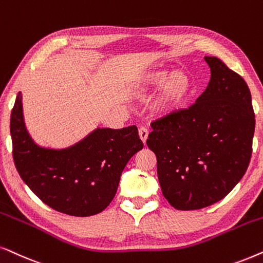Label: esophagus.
<instances>
[{
    "instance_id": "34e87169",
    "label": "esophagus",
    "mask_w": 263,
    "mask_h": 263,
    "mask_svg": "<svg viewBox=\"0 0 263 263\" xmlns=\"http://www.w3.org/2000/svg\"><path fill=\"white\" fill-rule=\"evenodd\" d=\"M139 138L142 139V142L143 143H145L146 142V139H148V135H149V131H148V128H145V127H141L139 128Z\"/></svg>"
}]
</instances>
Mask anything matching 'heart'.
Listing matches in <instances>:
<instances>
[{
	"instance_id": "heart-1",
	"label": "heart",
	"mask_w": 263,
	"mask_h": 263,
	"mask_svg": "<svg viewBox=\"0 0 263 263\" xmlns=\"http://www.w3.org/2000/svg\"><path fill=\"white\" fill-rule=\"evenodd\" d=\"M157 88L154 109L160 115L172 114L184 106L192 91V78L186 71H149L143 73L136 84V92L145 95Z\"/></svg>"
}]
</instances>
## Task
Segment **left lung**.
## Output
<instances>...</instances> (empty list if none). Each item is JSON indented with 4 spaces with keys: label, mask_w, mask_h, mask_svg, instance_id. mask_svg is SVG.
<instances>
[{
    "label": "left lung",
    "mask_w": 263,
    "mask_h": 263,
    "mask_svg": "<svg viewBox=\"0 0 263 263\" xmlns=\"http://www.w3.org/2000/svg\"><path fill=\"white\" fill-rule=\"evenodd\" d=\"M211 80L186 109L152 122L146 145L164 198L179 211L214 204L239 183L253 153L255 114L246 80L204 56Z\"/></svg>",
    "instance_id": "1"
}]
</instances>
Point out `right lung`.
Wrapping results in <instances>:
<instances>
[{
    "mask_svg": "<svg viewBox=\"0 0 263 263\" xmlns=\"http://www.w3.org/2000/svg\"><path fill=\"white\" fill-rule=\"evenodd\" d=\"M22 100L19 92L10 114V136L14 163L24 183L64 214L90 216L104 211L128 160L143 149L137 127H99L68 148H43L27 132Z\"/></svg>",
    "mask_w": 263,
    "mask_h": 263,
    "instance_id": "obj_1",
    "label": "right lung"
}]
</instances>
